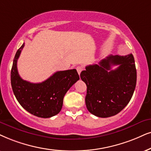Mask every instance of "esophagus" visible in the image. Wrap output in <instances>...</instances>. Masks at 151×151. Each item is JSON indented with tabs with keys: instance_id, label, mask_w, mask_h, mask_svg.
<instances>
[{
	"instance_id": "34e87169",
	"label": "esophagus",
	"mask_w": 151,
	"mask_h": 151,
	"mask_svg": "<svg viewBox=\"0 0 151 151\" xmlns=\"http://www.w3.org/2000/svg\"><path fill=\"white\" fill-rule=\"evenodd\" d=\"M77 70L78 74H81L82 70H83V68H82V67H81V66H78L77 68Z\"/></svg>"
}]
</instances>
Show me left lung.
<instances>
[{"instance_id":"left-lung-1","label":"left lung","mask_w":151,"mask_h":151,"mask_svg":"<svg viewBox=\"0 0 151 151\" xmlns=\"http://www.w3.org/2000/svg\"><path fill=\"white\" fill-rule=\"evenodd\" d=\"M114 65L119 67L111 70ZM80 77L87 86L85 101L90 113L100 118L115 116L128 104L136 87L134 56L110 55L98 65L86 67Z\"/></svg>"}]
</instances>
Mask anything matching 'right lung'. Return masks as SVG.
Wrapping results in <instances>:
<instances>
[{
  "mask_svg": "<svg viewBox=\"0 0 151 151\" xmlns=\"http://www.w3.org/2000/svg\"><path fill=\"white\" fill-rule=\"evenodd\" d=\"M24 47L18 49L11 70V85L17 101L24 109L40 118H50L61 110L67 91L79 79L75 69L58 71L42 83L23 80L17 70V60Z\"/></svg>",
  "mask_w": 151,
  "mask_h": 151,
  "instance_id": "1",
  "label": "right lung"
}]
</instances>
